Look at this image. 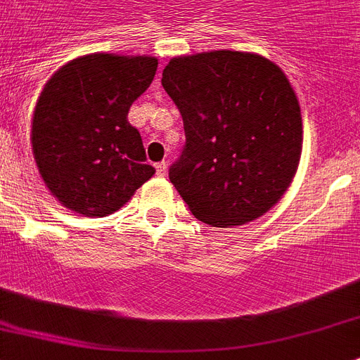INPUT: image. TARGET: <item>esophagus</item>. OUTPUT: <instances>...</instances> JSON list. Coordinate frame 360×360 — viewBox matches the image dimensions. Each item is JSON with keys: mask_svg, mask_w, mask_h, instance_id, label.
I'll list each match as a JSON object with an SVG mask.
<instances>
[{"mask_svg": "<svg viewBox=\"0 0 360 360\" xmlns=\"http://www.w3.org/2000/svg\"><path fill=\"white\" fill-rule=\"evenodd\" d=\"M156 173H158V176H165V174H167V163L165 162L156 163Z\"/></svg>", "mask_w": 360, "mask_h": 360, "instance_id": "34e87169", "label": "esophagus"}]
</instances>
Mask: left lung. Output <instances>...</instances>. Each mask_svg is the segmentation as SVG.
<instances>
[{"instance_id": "1", "label": "left lung", "mask_w": 360, "mask_h": 360, "mask_svg": "<svg viewBox=\"0 0 360 360\" xmlns=\"http://www.w3.org/2000/svg\"><path fill=\"white\" fill-rule=\"evenodd\" d=\"M162 86L186 130L169 178L193 215L230 228L278 204L304 139L298 97L281 68L255 53H197L171 58Z\"/></svg>"}]
</instances>
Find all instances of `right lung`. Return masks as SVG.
Listing matches in <instances>:
<instances>
[{
	"instance_id": "1",
	"label": "right lung",
	"mask_w": 360,
	"mask_h": 360,
	"mask_svg": "<svg viewBox=\"0 0 360 360\" xmlns=\"http://www.w3.org/2000/svg\"><path fill=\"white\" fill-rule=\"evenodd\" d=\"M156 68L154 56L94 53L47 80L32 114L31 145L44 184L62 206L106 217L156 173L127 120Z\"/></svg>"
}]
</instances>
